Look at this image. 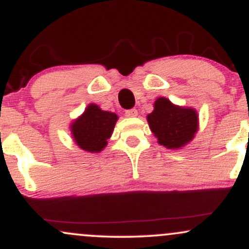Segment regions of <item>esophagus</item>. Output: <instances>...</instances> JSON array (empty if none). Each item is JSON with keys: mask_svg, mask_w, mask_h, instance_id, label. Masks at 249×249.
<instances>
[{"mask_svg": "<svg viewBox=\"0 0 249 249\" xmlns=\"http://www.w3.org/2000/svg\"><path fill=\"white\" fill-rule=\"evenodd\" d=\"M125 116L130 117V118H132V117H137L138 116V111L136 110V108H131V110H126V111H125Z\"/></svg>", "mask_w": 249, "mask_h": 249, "instance_id": "obj_1", "label": "esophagus"}]
</instances>
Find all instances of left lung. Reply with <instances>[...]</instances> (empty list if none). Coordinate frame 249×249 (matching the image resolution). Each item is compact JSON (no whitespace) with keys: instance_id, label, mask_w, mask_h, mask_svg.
<instances>
[{"instance_id":"1","label":"left lung","mask_w":249,"mask_h":249,"mask_svg":"<svg viewBox=\"0 0 249 249\" xmlns=\"http://www.w3.org/2000/svg\"><path fill=\"white\" fill-rule=\"evenodd\" d=\"M147 123L158 143L168 149H181L194 138L198 129L197 112L174 105L166 98H158Z\"/></svg>"}]
</instances>
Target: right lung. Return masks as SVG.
<instances>
[{
    "label": "right lung",
    "mask_w": 249,
    "mask_h": 249,
    "mask_svg": "<svg viewBox=\"0 0 249 249\" xmlns=\"http://www.w3.org/2000/svg\"><path fill=\"white\" fill-rule=\"evenodd\" d=\"M118 116L103 111L95 104H89L85 112L71 125L74 142L80 149L89 152H100L113 132Z\"/></svg>",
    "instance_id": "obj_1"
}]
</instances>
